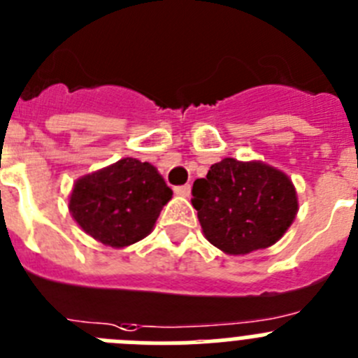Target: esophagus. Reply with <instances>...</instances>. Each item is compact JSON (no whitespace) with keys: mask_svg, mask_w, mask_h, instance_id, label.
I'll return each mask as SVG.
<instances>
[{"mask_svg":"<svg viewBox=\"0 0 358 358\" xmlns=\"http://www.w3.org/2000/svg\"><path fill=\"white\" fill-rule=\"evenodd\" d=\"M173 192H176V195H179V196H189V193H192V188H189V185L176 186V188H173Z\"/></svg>","mask_w":358,"mask_h":358,"instance_id":"1","label":"esophagus"}]
</instances>
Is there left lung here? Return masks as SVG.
Returning <instances> with one entry per match:
<instances>
[{"instance_id": "obj_1", "label": "left lung", "mask_w": 358, "mask_h": 358, "mask_svg": "<svg viewBox=\"0 0 358 358\" xmlns=\"http://www.w3.org/2000/svg\"><path fill=\"white\" fill-rule=\"evenodd\" d=\"M193 208L209 243L229 255L275 245L293 224L298 195L282 170L225 157L193 182Z\"/></svg>"}]
</instances>
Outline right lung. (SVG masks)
Instances as JSON below:
<instances>
[{"label":"right lung","mask_w":358,"mask_h":358,"mask_svg":"<svg viewBox=\"0 0 358 358\" xmlns=\"http://www.w3.org/2000/svg\"><path fill=\"white\" fill-rule=\"evenodd\" d=\"M170 199L172 189L156 166L122 157L80 177L69 196V211L88 236L124 248L150 234Z\"/></svg>","instance_id":"1"}]
</instances>
